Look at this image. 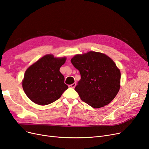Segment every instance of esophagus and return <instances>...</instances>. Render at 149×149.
<instances>
[{"label":"esophagus","instance_id":"34e87169","mask_svg":"<svg viewBox=\"0 0 149 149\" xmlns=\"http://www.w3.org/2000/svg\"><path fill=\"white\" fill-rule=\"evenodd\" d=\"M75 86H76V83H74L72 84V85H69V88H74L75 87Z\"/></svg>","mask_w":149,"mask_h":149}]
</instances>
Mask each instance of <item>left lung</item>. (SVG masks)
<instances>
[{"label": "left lung", "instance_id": "left-lung-1", "mask_svg": "<svg viewBox=\"0 0 149 149\" xmlns=\"http://www.w3.org/2000/svg\"><path fill=\"white\" fill-rule=\"evenodd\" d=\"M70 61L81 75L75 90L82 101L99 108L114 99L120 89V72L111 58L90 51L75 55Z\"/></svg>", "mask_w": 149, "mask_h": 149}]
</instances>
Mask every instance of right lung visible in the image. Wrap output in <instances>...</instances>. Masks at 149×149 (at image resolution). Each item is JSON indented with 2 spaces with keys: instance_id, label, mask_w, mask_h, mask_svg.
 <instances>
[{
  "instance_id": "add662e5",
  "label": "right lung",
  "mask_w": 149,
  "mask_h": 149,
  "mask_svg": "<svg viewBox=\"0 0 149 149\" xmlns=\"http://www.w3.org/2000/svg\"><path fill=\"white\" fill-rule=\"evenodd\" d=\"M66 57L56 58L48 54L31 65L25 71L22 88L33 102L46 105L58 99L68 88L60 69Z\"/></svg>"
}]
</instances>
